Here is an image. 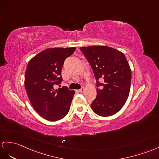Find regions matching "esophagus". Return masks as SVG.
<instances>
[{"mask_svg":"<svg viewBox=\"0 0 159 159\" xmlns=\"http://www.w3.org/2000/svg\"><path fill=\"white\" fill-rule=\"evenodd\" d=\"M79 92H80V93H82V94H83V93H84V92H85V88H82L80 89V90H79Z\"/></svg>","mask_w":159,"mask_h":159,"instance_id":"obj_1","label":"esophagus"}]
</instances>
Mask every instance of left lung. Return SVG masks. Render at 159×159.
<instances>
[{
    "mask_svg": "<svg viewBox=\"0 0 159 159\" xmlns=\"http://www.w3.org/2000/svg\"><path fill=\"white\" fill-rule=\"evenodd\" d=\"M80 50L90 64L96 81L97 94L91 104L93 111L102 117L117 113L130 90L131 72L124 54L105 46L81 47Z\"/></svg>",
    "mask_w": 159,
    "mask_h": 159,
    "instance_id": "obj_1",
    "label": "left lung"
}]
</instances>
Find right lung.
I'll return each instance as SVG.
<instances>
[{"instance_id":"right-lung-1","label":"right lung","mask_w":159,"mask_h":159,"mask_svg":"<svg viewBox=\"0 0 159 159\" xmlns=\"http://www.w3.org/2000/svg\"><path fill=\"white\" fill-rule=\"evenodd\" d=\"M76 48H48L38 53L28 64L25 87L34 109L44 119L55 121L65 117L70 109L75 92L66 86L55 87L63 81L65 60Z\"/></svg>"}]
</instances>
